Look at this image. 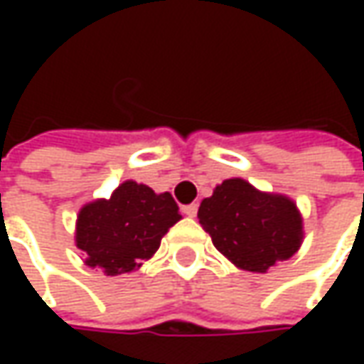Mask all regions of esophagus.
I'll return each instance as SVG.
<instances>
[{
	"mask_svg": "<svg viewBox=\"0 0 364 364\" xmlns=\"http://www.w3.org/2000/svg\"><path fill=\"white\" fill-rule=\"evenodd\" d=\"M182 213L186 215V217H196V213H198V204H186V206H182Z\"/></svg>",
	"mask_w": 364,
	"mask_h": 364,
	"instance_id": "1",
	"label": "esophagus"
}]
</instances>
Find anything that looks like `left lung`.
Wrapping results in <instances>:
<instances>
[{
    "label": "left lung",
    "mask_w": 364,
    "mask_h": 364,
    "mask_svg": "<svg viewBox=\"0 0 364 364\" xmlns=\"http://www.w3.org/2000/svg\"><path fill=\"white\" fill-rule=\"evenodd\" d=\"M198 218L218 251L247 272L265 273L300 249L296 204L279 194L259 192L241 178L225 180L204 198Z\"/></svg>",
    "instance_id": "left-lung-1"
}]
</instances>
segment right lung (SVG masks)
I'll return each instance as SVG.
<instances>
[{
    "label": "right lung",
    "instance_id": "right-lung-1",
    "mask_svg": "<svg viewBox=\"0 0 364 364\" xmlns=\"http://www.w3.org/2000/svg\"><path fill=\"white\" fill-rule=\"evenodd\" d=\"M180 218L170 192L156 194L127 180L109 200L87 204L78 213L77 247L89 267L107 275L129 273L158 251L161 237Z\"/></svg>",
    "mask_w": 364,
    "mask_h": 364
}]
</instances>
